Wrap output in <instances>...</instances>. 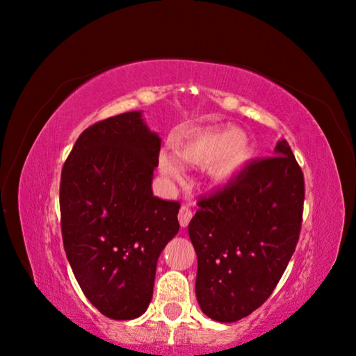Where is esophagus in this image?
<instances>
[{"instance_id": "obj_1", "label": "esophagus", "mask_w": 356, "mask_h": 356, "mask_svg": "<svg viewBox=\"0 0 356 356\" xmlns=\"http://www.w3.org/2000/svg\"><path fill=\"white\" fill-rule=\"evenodd\" d=\"M191 216H193V213H191V210L188 207H185V206L180 207V210H179V222H180V226H182V227L188 226Z\"/></svg>"}]
</instances>
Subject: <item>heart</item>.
<instances>
[{"instance_id":"1","label":"heart","mask_w":356,"mask_h":356,"mask_svg":"<svg viewBox=\"0 0 356 356\" xmlns=\"http://www.w3.org/2000/svg\"><path fill=\"white\" fill-rule=\"evenodd\" d=\"M177 154L188 163L206 165V174L212 182L226 184L248 161L250 140L240 129L197 131L180 144ZM160 170L172 180H182L185 176L182 161L172 152L160 154Z\"/></svg>"}]
</instances>
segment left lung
<instances>
[{"label":"left lung","mask_w":356,"mask_h":356,"mask_svg":"<svg viewBox=\"0 0 356 356\" xmlns=\"http://www.w3.org/2000/svg\"><path fill=\"white\" fill-rule=\"evenodd\" d=\"M303 171L286 140L197 201L188 225L197 256L196 298L207 317L237 322L264 305L298 242Z\"/></svg>","instance_id":"8db88e82"}]
</instances>
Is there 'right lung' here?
Masks as SVG:
<instances>
[{"label":"right lung","mask_w":356,"mask_h":356,"mask_svg":"<svg viewBox=\"0 0 356 356\" xmlns=\"http://www.w3.org/2000/svg\"><path fill=\"white\" fill-rule=\"evenodd\" d=\"M160 146L141 111L122 113L84 130L61 172L65 256L86 298L114 321L146 312L156 261L179 232L180 202L152 193Z\"/></svg>","instance_id":"obj_1"}]
</instances>
